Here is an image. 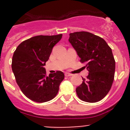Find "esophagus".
<instances>
[{"instance_id": "esophagus-1", "label": "esophagus", "mask_w": 130, "mask_h": 130, "mask_svg": "<svg viewBox=\"0 0 130 130\" xmlns=\"http://www.w3.org/2000/svg\"><path fill=\"white\" fill-rule=\"evenodd\" d=\"M65 77H70V76L72 75V74H71V73H70L65 72Z\"/></svg>"}]
</instances>
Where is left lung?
Segmentation results:
<instances>
[{"mask_svg":"<svg viewBox=\"0 0 130 130\" xmlns=\"http://www.w3.org/2000/svg\"><path fill=\"white\" fill-rule=\"evenodd\" d=\"M71 43L89 75L76 89L80 99L96 103L109 92L114 80L115 60L111 48L99 36L86 31L70 33Z\"/></svg>","mask_w":130,"mask_h":130,"instance_id":"left-lung-1","label":"left lung"}]
</instances>
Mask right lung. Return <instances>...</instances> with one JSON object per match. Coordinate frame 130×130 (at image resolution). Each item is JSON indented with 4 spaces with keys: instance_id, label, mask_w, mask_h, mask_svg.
Instances as JSON below:
<instances>
[{
    "instance_id": "obj_1",
    "label": "right lung",
    "mask_w": 130,
    "mask_h": 130,
    "mask_svg": "<svg viewBox=\"0 0 130 130\" xmlns=\"http://www.w3.org/2000/svg\"><path fill=\"white\" fill-rule=\"evenodd\" d=\"M62 34L34 36L22 42L14 52L12 69L23 94L31 100L44 103L57 95L64 73L61 71L46 75L44 66L53 46Z\"/></svg>"
}]
</instances>
